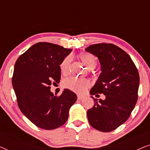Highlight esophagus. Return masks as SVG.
Segmentation results:
<instances>
[{"mask_svg":"<svg viewBox=\"0 0 150 150\" xmlns=\"http://www.w3.org/2000/svg\"><path fill=\"white\" fill-rule=\"evenodd\" d=\"M77 98H78V100H82L83 99V98H84V96H81V95H78L77 96Z\"/></svg>","mask_w":150,"mask_h":150,"instance_id":"34e87169","label":"esophagus"}]
</instances>
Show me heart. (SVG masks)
<instances>
[{"label": "heart", "instance_id": "obj_1", "mask_svg": "<svg viewBox=\"0 0 150 150\" xmlns=\"http://www.w3.org/2000/svg\"><path fill=\"white\" fill-rule=\"evenodd\" d=\"M82 62L89 69H93L97 65V60L96 57L89 53H82L79 55ZM71 62V57H67L63 59L60 65L61 73L66 75L69 72V64ZM63 85L71 91L76 93H82L89 86V82L87 79H77L75 77H69L63 81Z\"/></svg>", "mask_w": 150, "mask_h": 150}]
</instances>
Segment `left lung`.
I'll use <instances>...</instances> for the list:
<instances>
[{
    "label": "left lung",
    "instance_id": "8db88e82",
    "mask_svg": "<svg viewBox=\"0 0 150 150\" xmlns=\"http://www.w3.org/2000/svg\"><path fill=\"white\" fill-rule=\"evenodd\" d=\"M87 52L99 59L101 71L91 89V95L103 93L105 100H94L87 110L91 126L101 132H110L124 124L130 117L138 99L139 74L129 54L112 44L91 45Z\"/></svg>",
    "mask_w": 150,
    "mask_h": 150
}]
</instances>
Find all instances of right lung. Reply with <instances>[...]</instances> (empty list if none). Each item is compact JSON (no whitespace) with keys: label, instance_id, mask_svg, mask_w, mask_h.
<instances>
[{"label":"right lung","instance_id":"obj_1","mask_svg":"<svg viewBox=\"0 0 150 150\" xmlns=\"http://www.w3.org/2000/svg\"><path fill=\"white\" fill-rule=\"evenodd\" d=\"M71 49L48 42L34 44L20 55L14 66L12 85L18 107L39 128L53 130L67 122L76 94L65 89L60 96L50 91L61 79L59 65Z\"/></svg>","mask_w":150,"mask_h":150}]
</instances>
